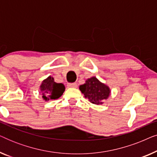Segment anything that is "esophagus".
<instances>
[{"mask_svg": "<svg viewBox=\"0 0 157 157\" xmlns=\"http://www.w3.org/2000/svg\"><path fill=\"white\" fill-rule=\"evenodd\" d=\"M67 86H68V87H70V88H76L77 87V84L76 83H68Z\"/></svg>", "mask_w": 157, "mask_h": 157, "instance_id": "esophagus-1", "label": "esophagus"}]
</instances>
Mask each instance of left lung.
<instances>
[{
    "label": "left lung",
    "mask_w": 157,
    "mask_h": 157,
    "mask_svg": "<svg viewBox=\"0 0 157 157\" xmlns=\"http://www.w3.org/2000/svg\"><path fill=\"white\" fill-rule=\"evenodd\" d=\"M79 89L85 98L96 105L102 104L103 101L108 98L111 92L109 86L100 82L96 77L88 78L84 84L79 86Z\"/></svg>",
    "instance_id": "obj_1"
}]
</instances>
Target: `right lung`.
<instances>
[{"label": "right lung", "mask_w": 157, "mask_h": 157, "mask_svg": "<svg viewBox=\"0 0 157 157\" xmlns=\"http://www.w3.org/2000/svg\"><path fill=\"white\" fill-rule=\"evenodd\" d=\"M42 97L45 101L57 99L61 97L65 91V86L63 83H58L54 81V78L51 76L43 81L40 86Z\"/></svg>", "instance_id": "1"}]
</instances>
